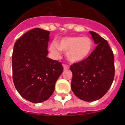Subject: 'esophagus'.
Wrapping results in <instances>:
<instances>
[{"mask_svg": "<svg viewBox=\"0 0 125 125\" xmlns=\"http://www.w3.org/2000/svg\"><path fill=\"white\" fill-rule=\"evenodd\" d=\"M63 69L64 70H68V69H69V66L68 65L64 64L63 65Z\"/></svg>", "mask_w": 125, "mask_h": 125, "instance_id": "esophagus-1", "label": "esophagus"}]
</instances>
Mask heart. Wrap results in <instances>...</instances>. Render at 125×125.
Wrapping results in <instances>:
<instances>
[{
	"label": "heart",
	"instance_id": "1",
	"mask_svg": "<svg viewBox=\"0 0 125 125\" xmlns=\"http://www.w3.org/2000/svg\"><path fill=\"white\" fill-rule=\"evenodd\" d=\"M93 42L88 36H74L61 39L59 43L52 42L49 51L55 57L60 56L61 52H66V58L73 63L80 62L86 59L91 54Z\"/></svg>",
	"mask_w": 125,
	"mask_h": 125
}]
</instances>
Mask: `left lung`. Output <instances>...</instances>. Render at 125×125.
<instances>
[{
	"instance_id": "8db88e82",
	"label": "left lung",
	"mask_w": 125,
	"mask_h": 125,
	"mask_svg": "<svg viewBox=\"0 0 125 125\" xmlns=\"http://www.w3.org/2000/svg\"><path fill=\"white\" fill-rule=\"evenodd\" d=\"M89 32L96 47L86 59L70 67L71 89L76 96L85 101L102 98L111 87L115 76L114 56L108 42L97 33Z\"/></svg>"
}]
</instances>
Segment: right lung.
<instances>
[{"mask_svg": "<svg viewBox=\"0 0 125 125\" xmlns=\"http://www.w3.org/2000/svg\"><path fill=\"white\" fill-rule=\"evenodd\" d=\"M49 31L34 28L15 42L12 54L13 81L22 98L34 103L48 100L61 74V63L47 57Z\"/></svg>", "mask_w": 125, "mask_h": 125, "instance_id": "1", "label": "right lung"}]
</instances>
